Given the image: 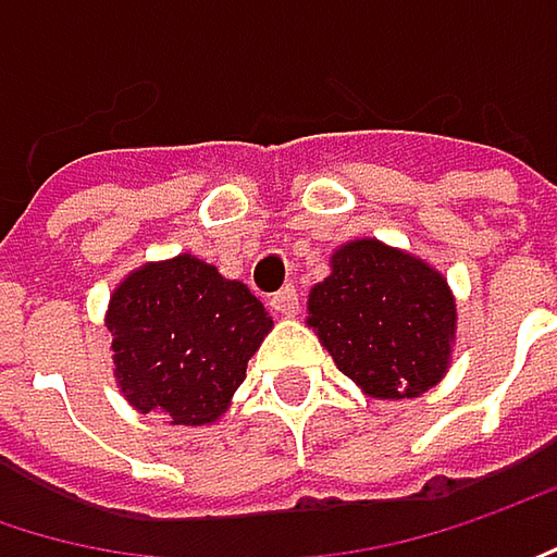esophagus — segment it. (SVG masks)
I'll return each mask as SVG.
<instances>
[{"label": "esophagus", "mask_w": 557, "mask_h": 557, "mask_svg": "<svg viewBox=\"0 0 557 557\" xmlns=\"http://www.w3.org/2000/svg\"><path fill=\"white\" fill-rule=\"evenodd\" d=\"M269 307H272L275 313H282V317H295V310H298V288H295V285H285L282 292H275V295L269 298Z\"/></svg>", "instance_id": "esophagus-1"}]
</instances>
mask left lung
I'll return each mask as SVG.
<instances>
[{
    "instance_id": "obj_1",
    "label": "left lung",
    "mask_w": 557,
    "mask_h": 557,
    "mask_svg": "<svg viewBox=\"0 0 557 557\" xmlns=\"http://www.w3.org/2000/svg\"><path fill=\"white\" fill-rule=\"evenodd\" d=\"M307 313L338 371L374 399H412L447 374L457 304L447 278L412 253L374 237L338 247Z\"/></svg>"
}]
</instances>
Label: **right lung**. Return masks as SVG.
I'll list each match as a JSON object with an SVG mask.
<instances>
[{
  "label": "right lung",
  "instance_id": "1",
  "mask_svg": "<svg viewBox=\"0 0 557 557\" xmlns=\"http://www.w3.org/2000/svg\"><path fill=\"white\" fill-rule=\"evenodd\" d=\"M113 374L139 412L219 421L272 330L262 300L215 265L180 253L129 272L107 307Z\"/></svg>",
  "mask_w": 557,
  "mask_h": 557
}]
</instances>
